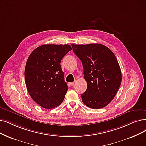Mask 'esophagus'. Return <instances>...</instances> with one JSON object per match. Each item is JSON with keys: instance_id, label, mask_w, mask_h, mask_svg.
Listing matches in <instances>:
<instances>
[{"instance_id": "34e87169", "label": "esophagus", "mask_w": 146, "mask_h": 146, "mask_svg": "<svg viewBox=\"0 0 146 146\" xmlns=\"http://www.w3.org/2000/svg\"><path fill=\"white\" fill-rule=\"evenodd\" d=\"M75 82L74 81V82H72V83H69V84H70V86H74L75 85Z\"/></svg>"}]
</instances>
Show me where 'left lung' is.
<instances>
[{"instance_id": "1", "label": "left lung", "mask_w": 146, "mask_h": 146, "mask_svg": "<svg viewBox=\"0 0 146 146\" xmlns=\"http://www.w3.org/2000/svg\"><path fill=\"white\" fill-rule=\"evenodd\" d=\"M73 51L82 62L87 87L81 95L84 105L100 109L108 105L121 82L119 64L113 51L100 44L72 45Z\"/></svg>"}]
</instances>
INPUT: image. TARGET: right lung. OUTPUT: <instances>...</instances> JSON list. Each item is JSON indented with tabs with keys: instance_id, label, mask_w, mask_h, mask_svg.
Returning <instances> with one entry per match:
<instances>
[{
	"instance_id": "obj_1",
	"label": "right lung",
	"mask_w": 146,
	"mask_h": 146,
	"mask_svg": "<svg viewBox=\"0 0 146 146\" xmlns=\"http://www.w3.org/2000/svg\"><path fill=\"white\" fill-rule=\"evenodd\" d=\"M71 50L68 44H45L29 56L25 69L26 86L32 100L40 107L53 108L63 101L68 87L60 62Z\"/></svg>"
}]
</instances>
